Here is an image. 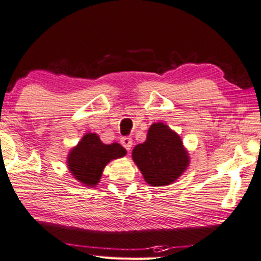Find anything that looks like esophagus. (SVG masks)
Segmentation results:
<instances>
[{
	"instance_id": "obj_1",
	"label": "esophagus",
	"mask_w": 261,
	"mask_h": 261,
	"mask_svg": "<svg viewBox=\"0 0 261 261\" xmlns=\"http://www.w3.org/2000/svg\"><path fill=\"white\" fill-rule=\"evenodd\" d=\"M120 141H121V145L124 147V148L129 152V150L132 149V146H133V139H132L130 137H123V138H121Z\"/></svg>"
}]
</instances>
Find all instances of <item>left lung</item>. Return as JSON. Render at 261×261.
Wrapping results in <instances>:
<instances>
[{"label":"left lung","mask_w":261,"mask_h":261,"mask_svg":"<svg viewBox=\"0 0 261 261\" xmlns=\"http://www.w3.org/2000/svg\"><path fill=\"white\" fill-rule=\"evenodd\" d=\"M132 158L146 182L154 187L173 184L190 165V154L179 134L162 122L149 127L146 141L134 147Z\"/></svg>","instance_id":"obj_1"}]
</instances>
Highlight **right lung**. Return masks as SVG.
I'll list each match as a JSON object with an SVG mask.
<instances>
[{"label":"right lung","mask_w":261,"mask_h":261,"mask_svg":"<svg viewBox=\"0 0 261 261\" xmlns=\"http://www.w3.org/2000/svg\"><path fill=\"white\" fill-rule=\"evenodd\" d=\"M127 150L118 142L106 145L95 133H86L67 156V167L75 180L87 187L100 182L106 166L122 158Z\"/></svg>","instance_id":"1"}]
</instances>
